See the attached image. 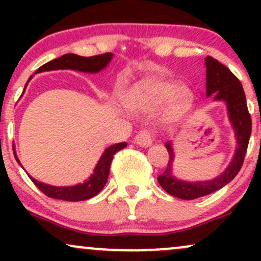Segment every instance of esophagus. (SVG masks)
Returning a JSON list of instances; mask_svg holds the SVG:
<instances>
[{"mask_svg":"<svg viewBox=\"0 0 261 261\" xmlns=\"http://www.w3.org/2000/svg\"><path fill=\"white\" fill-rule=\"evenodd\" d=\"M135 143H137L141 147H148V146H151L153 143V135L147 130L141 131L135 137Z\"/></svg>","mask_w":261,"mask_h":261,"instance_id":"esophagus-1","label":"esophagus"}]
</instances>
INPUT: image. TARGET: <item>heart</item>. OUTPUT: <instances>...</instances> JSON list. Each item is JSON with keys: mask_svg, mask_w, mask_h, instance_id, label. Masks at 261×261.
<instances>
[{"mask_svg": "<svg viewBox=\"0 0 261 261\" xmlns=\"http://www.w3.org/2000/svg\"><path fill=\"white\" fill-rule=\"evenodd\" d=\"M193 94L185 86L169 81H148L135 87L124 97V104L131 110H153L167 103L169 112H178L190 103Z\"/></svg>", "mask_w": 261, "mask_h": 261, "instance_id": "heart-1", "label": "heart"}]
</instances>
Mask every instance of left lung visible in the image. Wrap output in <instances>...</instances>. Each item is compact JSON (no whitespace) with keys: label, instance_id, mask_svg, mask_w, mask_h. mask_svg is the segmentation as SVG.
I'll list each match as a JSON object with an SVG mask.
<instances>
[{"label":"left lung","instance_id":"obj_1","mask_svg":"<svg viewBox=\"0 0 261 261\" xmlns=\"http://www.w3.org/2000/svg\"><path fill=\"white\" fill-rule=\"evenodd\" d=\"M206 66V97L214 98L215 101H222L227 108V116L236 139V148L232 160L227 168L210 180H181L173 173L175 153L173 141L164 143L168 149L169 162L166 170L158 176L161 187L172 196L182 200H194L222 189L234 179L241 170L248 143L251 134V119L247 108V100L242 83L227 68L211 56L205 59Z\"/></svg>","mask_w":261,"mask_h":261}]
</instances>
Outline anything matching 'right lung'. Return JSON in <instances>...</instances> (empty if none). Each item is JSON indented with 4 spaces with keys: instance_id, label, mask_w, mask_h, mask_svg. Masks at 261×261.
I'll use <instances>...</instances> for the list:
<instances>
[{
    "instance_id": "add662e5",
    "label": "right lung",
    "mask_w": 261,
    "mask_h": 261,
    "mask_svg": "<svg viewBox=\"0 0 261 261\" xmlns=\"http://www.w3.org/2000/svg\"><path fill=\"white\" fill-rule=\"evenodd\" d=\"M114 55L112 53L103 54V55H97V56H91V58H85V56L76 55V54H65L61 58H58L53 61L46 62V64L39 67L37 70V73L40 72H46V71H58V70H72V71H79V72L83 73H98L100 71L106 70L108 65L112 62ZM33 76L29 77L28 82L25 83L24 91L28 86L29 81H31ZM23 91V92H24ZM127 146L126 142H120L115 143V145L109 146V147L104 149L103 154L100 155L99 161L95 164L94 169L91 176H88V179H86L83 182L76 185H67V187H55V185L45 184L43 181H39L37 179L33 178L32 175H29V178L32 179V181L37 185L38 189L40 191H43L45 195L53 199L58 200H64V201H85V200L91 199V197L98 195L100 193L101 189L104 188V185L107 184L108 176H109V170H110V163H112L114 154L116 153L120 149L125 148ZM14 149V157L18 162L20 167L23 168L22 163H20L19 158L16 153V148ZM24 169V168H23Z\"/></svg>"
}]
</instances>
